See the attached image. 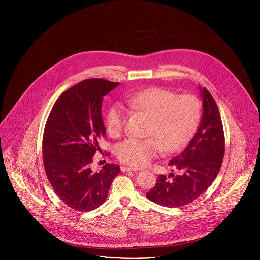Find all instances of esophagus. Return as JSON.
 <instances>
[{
    "mask_svg": "<svg viewBox=\"0 0 260 260\" xmlns=\"http://www.w3.org/2000/svg\"><path fill=\"white\" fill-rule=\"evenodd\" d=\"M120 169H121V172H129V171L136 172L137 171V169H134V168H131V167H126V166H122Z\"/></svg>",
    "mask_w": 260,
    "mask_h": 260,
    "instance_id": "esophagus-1",
    "label": "esophagus"
}]
</instances>
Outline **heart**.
I'll list each match as a JSON object with an SVG mask.
<instances>
[{"instance_id": "1", "label": "heart", "mask_w": 260, "mask_h": 260, "mask_svg": "<svg viewBox=\"0 0 260 260\" xmlns=\"http://www.w3.org/2000/svg\"><path fill=\"white\" fill-rule=\"evenodd\" d=\"M127 104L132 109L151 116L147 132L150 138H128L116 147L118 159L135 168L149 164L162 149L168 152L181 149L194 134L202 114V106L197 96L177 95L164 87H150L135 92L127 98ZM127 115L126 108L121 104L110 107L105 119L109 136L117 138L122 135Z\"/></svg>"}]
</instances>
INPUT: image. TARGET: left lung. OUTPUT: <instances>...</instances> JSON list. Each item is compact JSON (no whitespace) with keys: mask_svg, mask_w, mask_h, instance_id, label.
<instances>
[{"mask_svg":"<svg viewBox=\"0 0 260 260\" xmlns=\"http://www.w3.org/2000/svg\"><path fill=\"white\" fill-rule=\"evenodd\" d=\"M203 116L200 126L185 149L169 166L178 175H159L148 200L164 207L188 205L202 196L217 177L225 152L224 131L217 104L207 88H200Z\"/></svg>","mask_w":260,"mask_h":260,"instance_id":"left-lung-1","label":"left lung"}]
</instances>
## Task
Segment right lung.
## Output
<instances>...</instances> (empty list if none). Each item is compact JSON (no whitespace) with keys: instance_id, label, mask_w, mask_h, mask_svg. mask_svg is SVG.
<instances>
[{"instance_id":"add662e5","label":"right lung","mask_w":260,"mask_h":260,"mask_svg":"<svg viewBox=\"0 0 260 260\" xmlns=\"http://www.w3.org/2000/svg\"><path fill=\"white\" fill-rule=\"evenodd\" d=\"M119 85L106 79H85L54 103L43 134V164L56 196L71 209L88 212L106 201L119 166L106 164L92 172V156L106 129L102 118L105 95Z\"/></svg>"}]
</instances>
